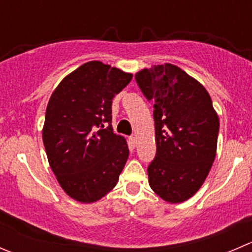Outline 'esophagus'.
I'll use <instances>...</instances> for the list:
<instances>
[{
  "mask_svg": "<svg viewBox=\"0 0 252 252\" xmlns=\"http://www.w3.org/2000/svg\"><path fill=\"white\" fill-rule=\"evenodd\" d=\"M128 142H129V146H130L131 149H134V147H135V145H136V139L134 138V136H129Z\"/></svg>",
  "mask_w": 252,
  "mask_h": 252,
  "instance_id": "obj_1",
  "label": "esophagus"
}]
</instances>
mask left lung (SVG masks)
I'll return each mask as SVG.
<instances>
[{
  "label": "left lung",
  "mask_w": 252,
  "mask_h": 252,
  "mask_svg": "<svg viewBox=\"0 0 252 252\" xmlns=\"http://www.w3.org/2000/svg\"><path fill=\"white\" fill-rule=\"evenodd\" d=\"M135 79L155 108L157 149L147 167L149 184L164 201L183 202L201 188L210 173L220 119L207 90L177 65L145 68Z\"/></svg>",
  "instance_id": "8db88e82"
}]
</instances>
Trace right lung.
Masks as SVG:
<instances>
[{"instance_id": "right-lung-1", "label": "right lung", "mask_w": 252, "mask_h": 252, "mask_svg": "<svg viewBox=\"0 0 252 252\" xmlns=\"http://www.w3.org/2000/svg\"><path fill=\"white\" fill-rule=\"evenodd\" d=\"M133 74L84 63L51 95L42 140L48 163L62 189L79 202H95L118 183L129 156L126 139L113 133L112 100Z\"/></svg>"}]
</instances>
